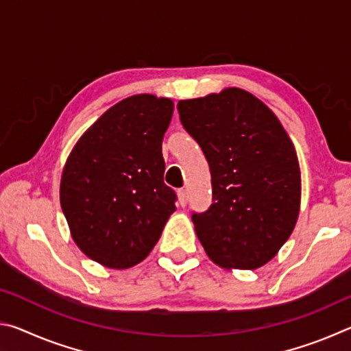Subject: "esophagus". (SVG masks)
Instances as JSON below:
<instances>
[{
    "instance_id": "34e87169",
    "label": "esophagus",
    "mask_w": 351,
    "mask_h": 351,
    "mask_svg": "<svg viewBox=\"0 0 351 351\" xmlns=\"http://www.w3.org/2000/svg\"><path fill=\"white\" fill-rule=\"evenodd\" d=\"M178 198H180V204H181V206H186V204H187V198H189L187 190H186V189H180V190H178Z\"/></svg>"
}]
</instances>
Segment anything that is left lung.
<instances>
[{
	"mask_svg": "<svg viewBox=\"0 0 351 351\" xmlns=\"http://www.w3.org/2000/svg\"><path fill=\"white\" fill-rule=\"evenodd\" d=\"M212 176V204L192 213L209 257L224 268L255 269L293 232L300 207V169L274 112L239 88L178 104Z\"/></svg>",
	"mask_w": 351,
	"mask_h": 351,
	"instance_id": "8db88e82",
	"label": "left lung"
}]
</instances>
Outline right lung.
Here are the masks:
<instances>
[{"mask_svg":"<svg viewBox=\"0 0 351 351\" xmlns=\"http://www.w3.org/2000/svg\"><path fill=\"white\" fill-rule=\"evenodd\" d=\"M173 104L128 97L86 130L63 169L60 203L75 245L106 268L144 260L176 210L164 182L162 139Z\"/></svg>","mask_w":351,"mask_h":351,"instance_id":"add662e5","label":"right lung"}]
</instances>
